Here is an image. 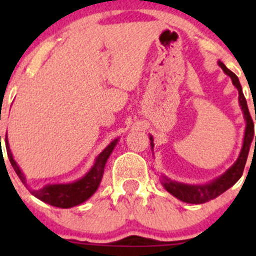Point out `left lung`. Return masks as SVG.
Masks as SVG:
<instances>
[{"instance_id":"8db88e82","label":"left lung","mask_w":256,"mask_h":256,"mask_svg":"<svg viewBox=\"0 0 256 256\" xmlns=\"http://www.w3.org/2000/svg\"><path fill=\"white\" fill-rule=\"evenodd\" d=\"M219 66L223 69L224 73L226 76H230L232 82H233L234 86L238 89L239 92V104L242 106V114H244V118L246 121V128H245V134H244V141H242V147L240 154L234 164L232 167H229L220 177H218L216 180H212L210 183L202 186H192V184H184V183L176 182V180H168L166 176H162V186L166 188L167 192L171 193L172 196L178 198L180 200L186 203H190V204H202V203L209 202V200H214L218 196H220L222 193L226 192V190L232 187V186L236 184L239 180V178L242 177V171H244L245 164H246L248 154H249L250 146H252V140H254V122H252V118L250 116L249 109H248L246 100H245L244 94H242V85H240L238 76L233 73L232 70H229L226 66H224L222 62H218ZM150 140H151V147L154 148V138L152 136H150ZM255 146H256V136H255Z\"/></svg>"}]
</instances>
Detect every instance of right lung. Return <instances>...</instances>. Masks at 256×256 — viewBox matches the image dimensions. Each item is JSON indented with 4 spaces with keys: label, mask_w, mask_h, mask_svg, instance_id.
Wrapping results in <instances>:
<instances>
[{
    "label": "right lung",
    "mask_w": 256,
    "mask_h": 256,
    "mask_svg": "<svg viewBox=\"0 0 256 256\" xmlns=\"http://www.w3.org/2000/svg\"><path fill=\"white\" fill-rule=\"evenodd\" d=\"M118 144V138L114 140L110 144L105 147L104 151L96 157L95 160L94 166L90 168V171L82 177L80 180H76L72 183H58V184H46L44 187L40 190H30V193L34 196L36 198L40 200L42 202L48 203V204L54 206L58 208H72L80 203L85 202L89 200L95 192H96L98 187H99L100 182H102V174H104L105 164H106L108 158L112 154L114 147ZM6 150L7 154H8L10 162H11L12 167L16 171L17 176L22 180L23 184L28 187L27 182H26L24 174L20 172V167H18L17 162L14 160L12 152L10 150L8 140H7L6 135Z\"/></svg>",
    "instance_id": "obj_1"
}]
</instances>
